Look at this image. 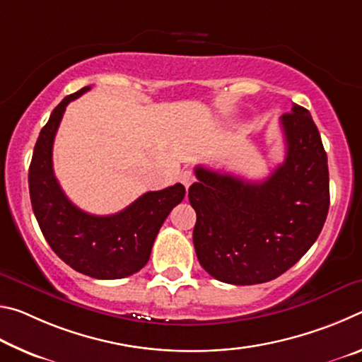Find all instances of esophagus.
Masks as SVG:
<instances>
[{
  "label": "esophagus",
  "mask_w": 362,
  "mask_h": 362,
  "mask_svg": "<svg viewBox=\"0 0 362 362\" xmlns=\"http://www.w3.org/2000/svg\"><path fill=\"white\" fill-rule=\"evenodd\" d=\"M180 182L183 183V187H185V188L188 189V188H189V185H192V183L194 182V174H193V170H189V169L183 170V173L180 174Z\"/></svg>",
  "instance_id": "esophagus-1"
}]
</instances>
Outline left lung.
<instances>
[{"mask_svg":"<svg viewBox=\"0 0 362 362\" xmlns=\"http://www.w3.org/2000/svg\"><path fill=\"white\" fill-rule=\"evenodd\" d=\"M284 163L262 182L196 166L188 189L196 212L193 244L207 273L226 284L278 278L317 240L329 211V169L310 112L281 116Z\"/></svg>","mask_w":362,"mask_h":362,"instance_id":"8db88e82","label":"left lung"}]
</instances>
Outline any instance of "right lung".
Segmentation results:
<instances>
[{"label":"right lung","mask_w":362,"mask_h":362,"mask_svg":"<svg viewBox=\"0 0 362 362\" xmlns=\"http://www.w3.org/2000/svg\"><path fill=\"white\" fill-rule=\"evenodd\" d=\"M89 89L66 95L41 129L28 169L30 199L47 244L66 265L95 279H119L146 265L158 231L182 203L185 187L175 183L145 193L113 216H93L66 198L52 169L54 137L66 105Z\"/></svg>","instance_id":"1"}]
</instances>
